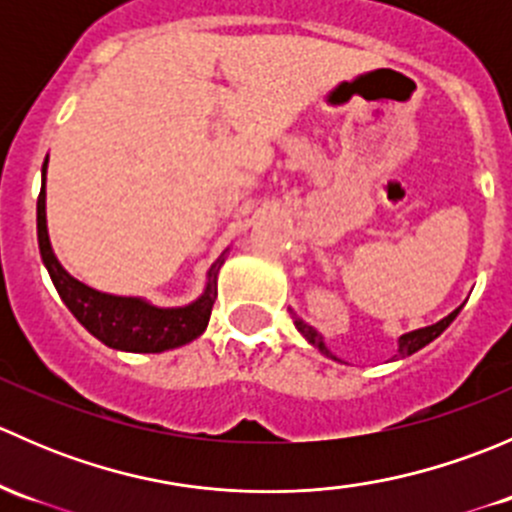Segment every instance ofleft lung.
<instances>
[{
    "instance_id": "8db88e82",
    "label": "left lung",
    "mask_w": 512,
    "mask_h": 512,
    "mask_svg": "<svg viewBox=\"0 0 512 512\" xmlns=\"http://www.w3.org/2000/svg\"><path fill=\"white\" fill-rule=\"evenodd\" d=\"M458 312H461V307L453 309V312L448 314L446 319H441V322L431 324V327H423V329H416V332L404 334V337L399 339V354H396V359H404V356L416 354L418 349H423V347H426V344H431L433 339L441 337V334L448 329V324H451L453 319L458 317ZM294 327H297L299 332H302L304 337L309 339V344H314V347H317L319 352L327 354V356H332V352H329V349L324 347V339H322V334L317 332V329L309 327V324L302 322V319H299V317H294ZM332 359H337V356H332ZM337 361H339V359H337Z\"/></svg>"
}]
</instances>
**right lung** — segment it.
<instances>
[{"label":"right lung","mask_w":512,"mask_h":512,"mask_svg":"<svg viewBox=\"0 0 512 512\" xmlns=\"http://www.w3.org/2000/svg\"><path fill=\"white\" fill-rule=\"evenodd\" d=\"M41 175L44 178H41V193L36 200L39 252L56 292L71 309V314L106 347L121 349V352L160 354L198 339L208 327L210 312L218 299V272L225 262V255L213 262L205 292L188 307L160 309L138 297H116V294L86 287L59 265L54 250H51L49 230H46V160Z\"/></svg>","instance_id":"1"}]
</instances>
